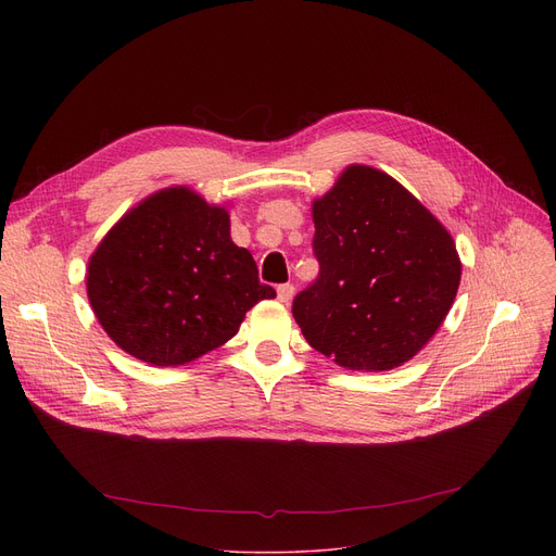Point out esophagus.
Here are the masks:
<instances>
[{
  "instance_id": "esophagus-1",
  "label": "esophagus",
  "mask_w": 556,
  "mask_h": 556,
  "mask_svg": "<svg viewBox=\"0 0 556 556\" xmlns=\"http://www.w3.org/2000/svg\"><path fill=\"white\" fill-rule=\"evenodd\" d=\"M293 295H295V286H293V283H281V286L277 288V298H279V302H283V304H288L290 300H293Z\"/></svg>"
}]
</instances>
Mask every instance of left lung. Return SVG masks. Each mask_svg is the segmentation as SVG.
I'll return each instance as SVG.
<instances>
[{
  "label": "left lung",
  "instance_id": "left-lung-1",
  "mask_svg": "<svg viewBox=\"0 0 556 556\" xmlns=\"http://www.w3.org/2000/svg\"><path fill=\"white\" fill-rule=\"evenodd\" d=\"M319 273L295 295L306 342L349 369L410 361L442 327L459 286L451 233L390 175L349 166L313 202Z\"/></svg>",
  "mask_w": 556,
  "mask_h": 556
}]
</instances>
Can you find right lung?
<instances>
[{"mask_svg":"<svg viewBox=\"0 0 556 556\" xmlns=\"http://www.w3.org/2000/svg\"><path fill=\"white\" fill-rule=\"evenodd\" d=\"M277 293L258 281L229 216L185 187L164 189L116 223L87 266V298L130 356L185 365L237 336L245 313Z\"/></svg>","mask_w":556,"mask_h":556,"instance_id":"1","label":"right lung"}]
</instances>
